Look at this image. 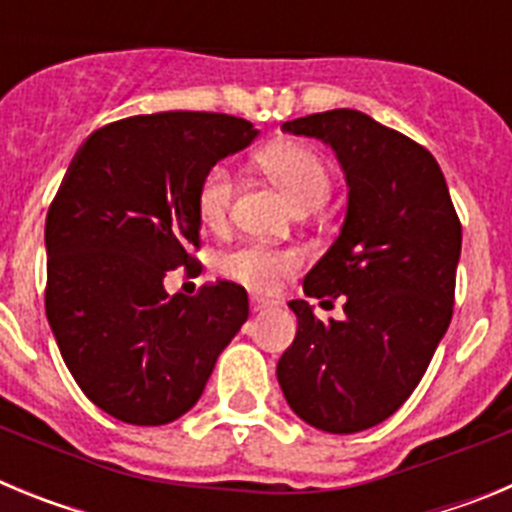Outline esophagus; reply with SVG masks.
<instances>
[{
	"label": "esophagus",
	"instance_id": "obj_1",
	"mask_svg": "<svg viewBox=\"0 0 512 512\" xmlns=\"http://www.w3.org/2000/svg\"><path fill=\"white\" fill-rule=\"evenodd\" d=\"M274 305H277V302L266 300V297H259V295L251 297V310L253 312H261V310H266V307H274Z\"/></svg>",
	"mask_w": 512,
	"mask_h": 512
}]
</instances>
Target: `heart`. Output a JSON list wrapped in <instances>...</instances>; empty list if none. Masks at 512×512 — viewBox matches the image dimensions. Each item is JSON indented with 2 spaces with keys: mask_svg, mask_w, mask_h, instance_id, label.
I'll use <instances>...</instances> for the list:
<instances>
[{
  "mask_svg": "<svg viewBox=\"0 0 512 512\" xmlns=\"http://www.w3.org/2000/svg\"><path fill=\"white\" fill-rule=\"evenodd\" d=\"M259 166L300 210L320 207L330 194V171L323 156L300 140H282L259 153ZM235 182L228 166L217 164L202 176L197 189V217L205 228H223L233 207ZM300 251L269 243H243L220 256V271L256 292H271L279 279L295 274Z\"/></svg>",
  "mask_w": 512,
  "mask_h": 512,
  "instance_id": "1",
  "label": "heart"
}]
</instances>
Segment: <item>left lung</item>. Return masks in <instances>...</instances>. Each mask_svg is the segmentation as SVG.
<instances>
[{"mask_svg": "<svg viewBox=\"0 0 512 512\" xmlns=\"http://www.w3.org/2000/svg\"><path fill=\"white\" fill-rule=\"evenodd\" d=\"M330 143L346 171L336 243L302 282L307 297H346L343 320L292 300L297 336L277 364L289 408L328 433L390 418L413 395L454 315L461 223L428 148L359 110L282 125Z\"/></svg>", "mask_w": 512, "mask_h": 512, "instance_id": "1", "label": "left lung"}]
</instances>
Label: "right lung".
<instances>
[{
	"label": "right lung",
	"instance_id": "1",
	"mask_svg": "<svg viewBox=\"0 0 512 512\" xmlns=\"http://www.w3.org/2000/svg\"><path fill=\"white\" fill-rule=\"evenodd\" d=\"M256 138L220 112H156L110 122L76 151L45 217V315L71 377L112 418L164 425L200 400L215 361L248 318L241 284L169 295L197 269V189Z\"/></svg>",
	"mask_w": 512,
	"mask_h": 512
}]
</instances>
